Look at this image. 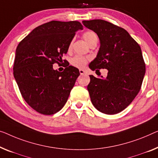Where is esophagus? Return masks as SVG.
<instances>
[{
    "label": "esophagus",
    "instance_id": "obj_1",
    "mask_svg": "<svg viewBox=\"0 0 158 158\" xmlns=\"http://www.w3.org/2000/svg\"><path fill=\"white\" fill-rule=\"evenodd\" d=\"M79 73H80V74H81V75L84 74H85V71H84V69H79Z\"/></svg>",
    "mask_w": 158,
    "mask_h": 158
}]
</instances>
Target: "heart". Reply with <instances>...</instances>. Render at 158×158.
Instances as JSON below:
<instances>
[{"label":"heart","mask_w":158,"mask_h":158,"mask_svg":"<svg viewBox=\"0 0 158 158\" xmlns=\"http://www.w3.org/2000/svg\"><path fill=\"white\" fill-rule=\"evenodd\" d=\"M83 38L89 45L91 43H92V42H98V40L97 35L94 31H86L84 32L83 35ZM69 48H71V44H70ZM88 61V58L84 57L83 56L76 55L71 60V64L74 67L81 69V68H84L85 67V65L87 64Z\"/></svg>","instance_id":"b5f03b06"}]
</instances>
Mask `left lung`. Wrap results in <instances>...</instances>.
Returning <instances> with one entry per match:
<instances>
[{"instance_id": "1", "label": "left lung", "mask_w": 158, "mask_h": 158, "mask_svg": "<svg viewBox=\"0 0 158 158\" xmlns=\"http://www.w3.org/2000/svg\"><path fill=\"white\" fill-rule=\"evenodd\" d=\"M97 34L100 48L89 64L91 70L108 69L106 78L90 77L87 86L92 104L106 114H116L131 104L139 92L145 73L140 47L126 30L107 21L84 20Z\"/></svg>"}]
</instances>
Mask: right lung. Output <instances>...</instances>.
Segmentation results:
<instances>
[{"instance_id":"right-lung-1","label":"right lung","mask_w":158,"mask_h":158,"mask_svg":"<svg viewBox=\"0 0 158 158\" xmlns=\"http://www.w3.org/2000/svg\"><path fill=\"white\" fill-rule=\"evenodd\" d=\"M79 30L83 25L78 21L52 20L35 28L17 47L14 77L25 102L40 114L62 109L79 76V69L68 62L62 72L53 69L55 63L62 62Z\"/></svg>"}]
</instances>
